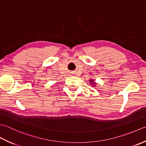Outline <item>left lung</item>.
<instances>
[{
    "instance_id": "obj_1",
    "label": "left lung",
    "mask_w": 146,
    "mask_h": 146,
    "mask_svg": "<svg viewBox=\"0 0 146 146\" xmlns=\"http://www.w3.org/2000/svg\"><path fill=\"white\" fill-rule=\"evenodd\" d=\"M90 82H91V84L92 85H93V86H95V85H96V82H94V79H91V81H90Z\"/></svg>"
}]
</instances>
